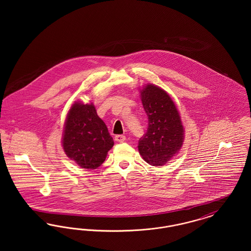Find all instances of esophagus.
Here are the masks:
<instances>
[{
  "instance_id": "esophagus-1",
  "label": "esophagus",
  "mask_w": 251,
  "mask_h": 251,
  "mask_svg": "<svg viewBox=\"0 0 251 251\" xmlns=\"http://www.w3.org/2000/svg\"><path fill=\"white\" fill-rule=\"evenodd\" d=\"M126 140V137H125V135H116L115 136V141L116 142H119V143H122V142H124Z\"/></svg>"
}]
</instances>
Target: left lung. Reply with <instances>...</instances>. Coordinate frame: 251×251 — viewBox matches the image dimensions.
<instances>
[{
	"label": "left lung",
	"instance_id": "1",
	"mask_svg": "<svg viewBox=\"0 0 251 251\" xmlns=\"http://www.w3.org/2000/svg\"><path fill=\"white\" fill-rule=\"evenodd\" d=\"M148 116V131L139 139L138 151L144 160L154 167L166 165L180 150L184 130L179 111L167 92L154 84L140 90Z\"/></svg>",
	"mask_w": 251,
	"mask_h": 251
}]
</instances>
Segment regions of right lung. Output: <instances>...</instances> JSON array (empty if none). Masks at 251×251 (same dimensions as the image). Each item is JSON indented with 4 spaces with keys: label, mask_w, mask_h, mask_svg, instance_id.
Returning a JSON list of instances; mask_svg holds the SVG:
<instances>
[{
    "label": "right lung",
    "mask_w": 251,
    "mask_h": 251,
    "mask_svg": "<svg viewBox=\"0 0 251 251\" xmlns=\"http://www.w3.org/2000/svg\"><path fill=\"white\" fill-rule=\"evenodd\" d=\"M62 146L67 156L85 169H96L105 161L114 140L94 104L76 101L64 125Z\"/></svg>",
    "instance_id": "obj_1"
}]
</instances>
